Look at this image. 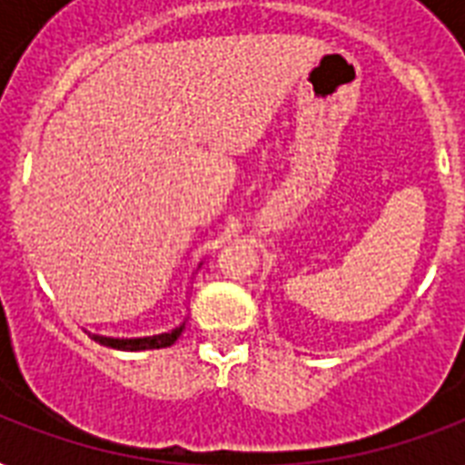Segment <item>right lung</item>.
I'll return each instance as SVG.
<instances>
[{
  "label": "right lung",
  "instance_id": "obj_1",
  "mask_svg": "<svg viewBox=\"0 0 465 465\" xmlns=\"http://www.w3.org/2000/svg\"><path fill=\"white\" fill-rule=\"evenodd\" d=\"M185 323L168 332H159V335H149V338H104V335H91V338L113 350H127V352H140V350H159V347L173 345L175 340L181 338Z\"/></svg>",
  "mask_w": 465,
  "mask_h": 465
}]
</instances>
